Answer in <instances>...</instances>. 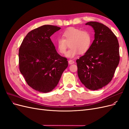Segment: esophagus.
<instances>
[{"label":"esophagus","instance_id":"34e87169","mask_svg":"<svg viewBox=\"0 0 129 129\" xmlns=\"http://www.w3.org/2000/svg\"><path fill=\"white\" fill-rule=\"evenodd\" d=\"M68 63L70 64H73L74 63V61L73 60H69L68 61Z\"/></svg>","mask_w":129,"mask_h":129}]
</instances>
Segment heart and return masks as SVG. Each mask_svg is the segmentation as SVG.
Wrapping results in <instances>:
<instances>
[{
	"label": "heart",
	"mask_w": 129,
	"mask_h": 129,
	"mask_svg": "<svg viewBox=\"0 0 129 129\" xmlns=\"http://www.w3.org/2000/svg\"><path fill=\"white\" fill-rule=\"evenodd\" d=\"M62 37L57 39L56 47L60 54H64L69 44L70 49L66 53V56L70 58L75 57L80 53H86L90 48L92 42L90 32L75 27H70L66 29Z\"/></svg>",
	"instance_id": "1"
}]
</instances>
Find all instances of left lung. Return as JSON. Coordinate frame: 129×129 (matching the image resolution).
I'll return each mask as SVG.
<instances>
[{"label":"left lung","instance_id":"obj_1","mask_svg":"<svg viewBox=\"0 0 129 129\" xmlns=\"http://www.w3.org/2000/svg\"><path fill=\"white\" fill-rule=\"evenodd\" d=\"M92 27L95 39L90 48L76 60L77 74L90 90H98L112 79L119 62V44L116 36L107 26L96 21L85 24Z\"/></svg>","mask_w":129,"mask_h":129}]
</instances>
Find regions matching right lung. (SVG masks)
Here are the masks:
<instances>
[{
    "instance_id": "right-lung-1",
    "label": "right lung",
    "mask_w": 129,
    "mask_h": 129,
    "mask_svg": "<svg viewBox=\"0 0 129 129\" xmlns=\"http://www.w3.org/2000/svg\"><path fill=\"white\" fill-rule=\"evenodd\" d=\"M59 27L45 25L31 30L19 50V70L29 86L41 92L51 91L67 68V58L57 53L50 37Z\"/></svg>"
}]
</instances>
